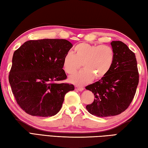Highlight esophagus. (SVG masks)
I'll return each mask as SVG.
<instances>
[{"mask_svg":"<svg viewBox=\"0 0 148 148\" xmlns=\"http://www.w3.org/2000/svg\"><path fill=\"white\" fill-rule=\"evenodd\" d=\"M74 88H75V90H78V91H80V92L83 91V90H84L83 88L79 87V86H75Z\"/></svg>","mask_w":148,"mask_h":148,"instance_id":"esophagus-1","label":"esophagus"}]
</instances>
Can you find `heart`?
Segmentation results:
<instances>
[{
    "label": "heart",
    "mask_w": 148,
    "mask_h": 148,
    "mask_svg": "<svg viewBox=\"0 0 148 148\" xmlns=\"http://www.w3.org/2000/svg\"><path fill=\"white\" fill-rule=\"evenodd\" d=\"M115 59L112 47L106 45H93L80 43L75 46L74 54L66 53L63 59V69L66 73L76 72L82 63L83 70L69 78V82L83 86L90 83L94 77L99 79L110 70Z\"/></svg>",
    "instance_id": "obj_1"
}]
</instances>
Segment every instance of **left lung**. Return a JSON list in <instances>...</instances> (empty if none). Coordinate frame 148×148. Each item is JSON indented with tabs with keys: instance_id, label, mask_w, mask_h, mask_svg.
Instances as JSON below:
<instances>
[{
	"instance_id": "8db88e82",
	"label": "left lung",
	"mask_w": 148,
	"mask_h": 148,
	"mask_svg": "<svg viewBox=\"0 0 148 148\" xmlns=\"http://www.w3.org/2000/svg\"><path fill=\"white\" fill-rule=\"evenodd\" d=\"M115 59L110 70L98 82L86 86L95 99L86 105L88 112L95 116H114L125 111L134 99L138 84L137 62L134 53L125 43L112 41Z\"/></svg>"
}]
</instances>
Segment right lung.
<instances>
[{
  "instance_id": "right-lung-1",
  "label": "right lung",
  "mask_w": 148,
  "mask_h": 148,
  "mask_svg": "<svg viewBox=\"0 0 148 148\" xmlns=\"http://www.w3.org/2000/svg\"><path fill=\"white\" fill-rule=\"evenodd\" d=\"M65 39L29 40L14 52L9 82L18 105L33 116L58 113L73 85L59 83L66 75L63 59L72 47Z\"/></svg>"
}]
</instances>
